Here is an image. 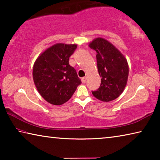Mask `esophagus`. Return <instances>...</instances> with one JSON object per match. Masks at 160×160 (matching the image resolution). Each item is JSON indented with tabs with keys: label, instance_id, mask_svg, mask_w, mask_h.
Instances as JSON below:
<instances>
[{
	"label": "esophagus",
	"instance_id": "1",
	"mask_svg": "<svg viewBox=\"0 0 160 160\" xmlns=\"http://www.w3.org/2000/svg\"><path fill=\"white\" fill-rule=\"evenodd\" d=\"M81 80H82V83H85V82H86L87 78H86V77H83V78H81Z\"/></svg>",
	"mask_w": 160,
	"mask_h": 160
}]
</instances>
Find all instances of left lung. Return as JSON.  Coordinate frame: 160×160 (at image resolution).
<instances>
[{
  "label": "left lung",
  "instance_id": "1",
  "mask_svg": "<svg viewBox=\"0 0 160 160\" xmlns=\"http://www.w3.org/2000/svg\"><path fill=\"white\" fill-rule=\"evenodd\" d=\"M96 51L101 85L92 93L102 102H111L121 95L128 77V64L120 51L105 39L98 37L89 44Z\"/></svg>",
  "mask_w": 160,
  "mask_h": 160
}]
</instances>
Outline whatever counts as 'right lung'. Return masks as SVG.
Segmentation results:
<instances>
[{
    "label": "right lung",
    "instance_id": "obj_1",
    "mask_svg": "<svg viewBox=\"0 0 160 160\" xmlns=\"http://www.w3.org/2000/svg\"><path fill=\"white\" fill-rule=\"evenodd\" d=\"M77 44L58 43L38 56L32 76L39 93L47 102L61 105L71 98L81 80L69 65V58Z\"/></svg>",
    "mask_w": 160,
    "mask_h": 160
}]
</instances>
